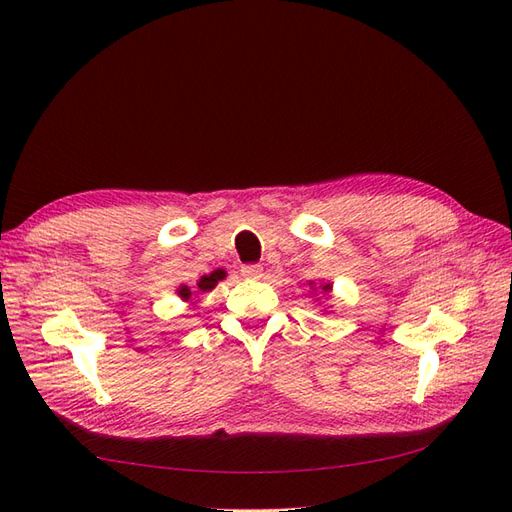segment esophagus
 I'll use <instances>...</instances> for the list:
<instances>
[{
  "instance_id": "34e87169",
  "label": "esophagus",
  "mask_w": 512,
  "mask_h": 512,
  "mask_svg": "<svg viewBox=\"0 0 512 512\" xmlns=\"http://www.w3.org/2000/svg\"><path fill=\"white\" fill-rule=\"evenodd\" d=\"M241 275L247 277V280H260L262 277V267L260 265H243Z\"/></svg>"
}]
</instances>
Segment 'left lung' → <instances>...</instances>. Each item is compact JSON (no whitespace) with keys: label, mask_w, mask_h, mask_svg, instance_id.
<instances>
[{"label":"left lung","mask_w":512,"mask_h":512,"mask_svg":"<svg viewBox=\"0 0 512 512\" xmlns=\"http://www.w3.org/2000/svg\"><path fill=\"white\" fill-rule=\"evenodd\" d=\"M309 288L314 290V292H312L314 297H318L316 292H322V297H324V294H327V297H329L331 290H333V284H318V286H316V282H309ZM318 301H320V297H318Z\"/></svg>","instance_id":"left-lung-1"}]
</instances>
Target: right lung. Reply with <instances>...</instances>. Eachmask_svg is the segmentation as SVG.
Instances as JSON below:
<instances>
[{
  "label": "right lung",
  "instance_id": "right-lung-1",
  "mask_svg": "<svg viewBox=\"0 0 512 512\" xmlns=\"http://www.w3.org/2000/svg\"><path fill=\"white\" fill-rule=\"evenodd\" d=\"M226 277V271L224 269H215V271H211V273H207V275H203L200 277V280L196 282V286L192 288V286H185V284H181L179 288H177V294L179 297L185 301V303H192V299H196L198 294H203V292H209V290H213L215 286H218V282H222Z\"/></svg>",
  "mask_w": 512,
  "mask_h": 512
}]
</instances>
